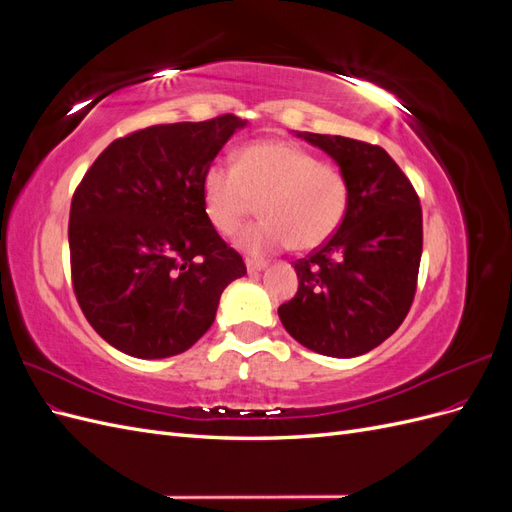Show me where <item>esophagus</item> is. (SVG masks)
<instances>
[{"instance_id": "1", "label": "esophagus", "mask_w": 512, "mask_h": 512, "mask_svg": "<svg viewBox=\"0 0 512 512\" xmlns=\"http://www.w3.org/2000/svg\"><path fill=\"white\" fill-rule=\"evenodd\" d=\"M245 267H247V271H250V273H258V271L265 269V262L254 260V258H245Z\"/></svg>"}]
</instances>
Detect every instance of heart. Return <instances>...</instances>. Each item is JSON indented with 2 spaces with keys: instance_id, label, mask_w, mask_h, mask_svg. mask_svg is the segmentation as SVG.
I'll return each instance as SVG.
<instances>
[{
  "instance_id": "b5f03b06",
  "label": "heart",
  "mask_w": 512,
  "mask_h": 512,
  "mask_svg": "<svg viewBox=\"0 0 512 512\" xmlns=\"http://www.w3.org/2000/svg\"><path fill=\"white\" fill-rule=\"evenodd\" d=\"M200 194L209 222L222 235L235 232L261 198L262 220L237 237V245L252 256L288 245L297 252L316 250L342 226L350 205L344 170L288 141L245 145L235 164L213 160L203 173Z\"/></svg>"
}]
</instances>
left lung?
Returning <instances> with one entry per match:
<instances>
[{"mask_svg":"<svg viewBox=\"0 0 512 512\" xmlns=\"http://www.w3.org/2000/svg\"><path fill=\"white\" fill-rule=\"evenodd\" d=\"M299 136L344 170L350 205L327 243L294 260L299 290L277 314L305 348L350 359L380 346L410 312L423 254L421 200L382 147L346 136Z\"/></svg>","mask_w":512,"mask_h":512,"instance_id":"8db88e82","label":"left lung"}]
</instances>
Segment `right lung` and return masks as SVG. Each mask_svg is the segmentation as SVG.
<instances>
[{
    "label": "right lung",
    "instance_id": "obj_1",
    "mask_svg": "<svg viewBox=\"0 0 512 512\" xmlns=\"http://www.w3.org/2000/svg\"><path fill=\"white\" fill-rule=\"evenodd\" d=\"M245 121L162 123L121 136L89 166L70 205L72 288L113 348L166 359L215 320L224 288L245 275L209 222L200 181Z\"/></svg>",
    "mask_w": 512,
    "mask_h": 512
}]
</instances>
